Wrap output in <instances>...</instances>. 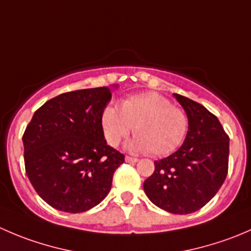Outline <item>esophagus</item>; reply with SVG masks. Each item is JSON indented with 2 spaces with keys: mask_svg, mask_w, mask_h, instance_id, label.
<instances>
[{
  "mask_svg": "<svg viewBox=\"0 0 251 251\" xmlns=\"http://www.w3.org/2000/svg\"><path fill=\"white\" fill-rule=\"evenodd\" d=\"M125 160H126V163H137L138 159H137V158H133V156H128V155H126Z\"/></svg>",
  "mask_w": 251,
  "mask_h": 251,
  "instance_id": "esophagus-1",
  "label": "esophagus"
}]
</instances>
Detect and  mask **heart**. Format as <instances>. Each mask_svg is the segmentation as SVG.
Returning <instances> with one entry per match:
<instances>
[{"mask_svg":"<svg viewBox=\"0 0 251 251\" xmlns=\"http://www.w3.org/2000/svg\"><path fill=\"white\" fill-rule=\"evenodd\" d=\"M105 140L115 147L130 135L136 137L128 148L153 156L174 153L186 138L189 121L186 111L155 92L142 93L124 100L120 109L107 107L102 114Z\"/></svg>","mask_w":251,"mask_h":251,"instance_id":"b5f03b06","label":"heart"}]
</instances>
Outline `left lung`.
<instances>
[{"label":"left lung","instance_id":"8db88e82","mask_svg":"<svg viewBox=\"0 0 251 251\" xmlns=\"http://www.w3.org/2000/svg\"><path fill=\"white\" fill-rule=\"evenodd\" d=\"M189 121L178 151L154 161V173L144 181L149 201L178 215L201 209L221 188L228 173L229 137L219 119L199 103L175 95Z\"/></svg>","mask_w":251,"mask_h":251}]
</instances>
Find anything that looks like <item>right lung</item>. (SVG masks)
Instances as JSON below:
<instances>
[{"instance_id": "1", "label": "right lung", "mask_w": 251, "mask_h": 251, "mask_svg": "<svg viewBox=\"0 0 251 251\" xmlns=\"http://www.w3.org/2000/svg\"><path fill=\"white\" fill-rule=\"evenodd\" d=\"M109 87L62 93L35 111L23 135L25 171L36 193L60 211H87L111 188L125 155L108 146L102 114Z\"/></svg>"}]
</instances>
